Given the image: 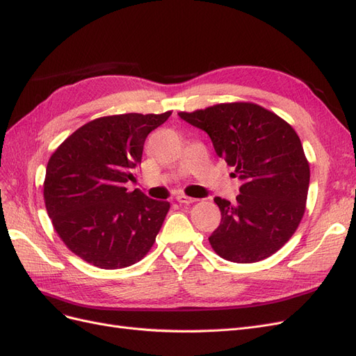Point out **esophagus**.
Instances as JSON below:
<instances>
[{
    "mask_svg": "<svg viewBox=\"0 0 356 356\" xmlns=\"http://www.w3.org/2000/svg\"><path fill=\"white\" fill-rule=\"evenodd\" d=\"M176 200H177V202H179L180 204H191V203H194V202H195V198H193V197H188V195H184V194L177 195V197H176Z\"/></svg>",
    "mask_w": 356,
    "mask_h": 356,
    "instance_id": "obj_1",
    "label": "esophagus"
}]
</instances>
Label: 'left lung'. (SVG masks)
<instances>
[{
    "label": "left lung",
    "instance_id": "obj_1",
    "mask_svg": "<svg viewBox=\"0 0 356 356\" xmlns=\"http://www.w3.org/2000/svg\"><path fill=\"white\" fill-rule=\"evenodd\" d=\"M204 131L213 149L242 185L236 203L215 197L221 224L209 242L234 263L260 261L295 233L305 212L309 165L298 134L277 114L256 104H220L179 113Z\"/></svg>",
    "mask_w": 356,
    "mask_h": 356
}]
</instances>
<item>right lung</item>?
<instances>
[{"instance_id": "right-lung-1", "label": "right lung", "mask_w": 356, "mask_h": 356, "mask_svg": "<svg viewBox=\"0 0 356 356\" xmlns=\"http://www.w3.org/2000/svg\"><path fill=\"white\" fill-rule=\"evenodd\" d=\"M170 115L100 117L52 153L43 185L48 215L67 248L90 265L127 268L154 243L170 203L124 185L135 180L147 135Z\"/></svg>"}]
</instances>
